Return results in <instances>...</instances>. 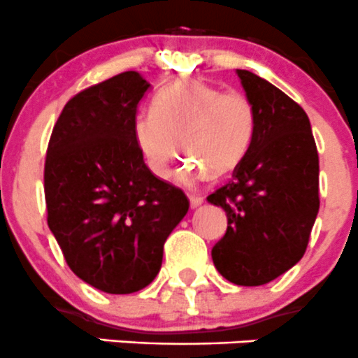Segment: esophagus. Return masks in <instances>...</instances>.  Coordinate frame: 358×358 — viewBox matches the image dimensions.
Returning <instances> with one entry per match:
<instances>
[{"mask_svg":"<svg viewBox=\"0 0 358 358\" xmlns=\"http://www.w3.org/2000/svg\"><path fill=\"white\" fill-rule=\"evenodd\" d=\"M189 199H190V206H192V208H199L202 202H204V197H201V196H190Z\"/></svg>","mask_w":358,"mask_h":358,"instance_id":"esophagus-1","label":"esophagus"}]
</instances>
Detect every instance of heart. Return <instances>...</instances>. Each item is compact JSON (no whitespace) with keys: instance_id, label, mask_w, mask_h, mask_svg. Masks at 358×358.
<instances>
[{"instance_id":"b5f03b06","label":"heart","mask_w":358,"mask_h":358,"mask_svg":"<svg viewBox=\"0 0 358 358\" xmlns=\"http://www.w3.org/2000/svg\"><path fill=\"white\" fill-rule=\"evenodd\" d=\"M256 128L255 106L241 92L183 79L157 95L154 110L140 112L133 122L135 142L150 171L168 178L182 156L190 159L187 176L197 180L236 168L251 147Z\"/></svg>"}]
</instances>
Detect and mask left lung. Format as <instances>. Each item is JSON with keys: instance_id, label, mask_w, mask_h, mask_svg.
<instances>
[{"instance_id": "8db88e82", "label": "left lung", "mask_w": 358, "mask_h": 358, "mask_svg": "<svg viewBox=\"0 0 358 358\" xmlns=\"http://www.w3.org/2000/svg\"><path fill=\"white\" fill-rule=\"evenodd\" d=\"M237 76L256 128L232 180L208 196L229 220L211 256L230 282L262 286L305 255L320 206L319 154L301 106L252 72L237 69Z\"/></svg>"}]
</instances>
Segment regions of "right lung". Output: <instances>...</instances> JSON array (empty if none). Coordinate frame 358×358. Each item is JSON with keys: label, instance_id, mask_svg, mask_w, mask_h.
Returning <instances> with one entry per match:
<instances>
[{"label": "right lung", "instance_id": "1", "mask_svg": "<svg viewBox=\"0 0 358 358\" xmlns=\"http://www.w3.org/2000/svg\"><path fill=\"white\" fill-rule=\"evenodd\" d=\"M149 86L128 71L79 92L46 150L50 230L69 268L109 294L152 282L166 239L190 206L182 189L147 168L135 142L136 107Z\"/></svg>", "mask_w": 358, "mask_h": 358}]
</instances>
